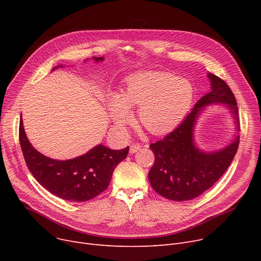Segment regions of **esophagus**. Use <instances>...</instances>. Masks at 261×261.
Wrapping results in <instances>:
<instances>
[{"label":"esophagus","instance_id":"34e87169","mask_svg":"<svg viewBox=\"0 0 261 261\" xmlns=\"http://www.w3.org/2000/svg\"><path fill=\"white\" fill-rule=\"evenodd\" d=\"M140 150H141V146L139 144H132L130 146V153H132V154L140 151Z\"/></svg>","mask_w":261,"mask_h":261}]
</instances>
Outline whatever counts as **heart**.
I'll return each mask as SVG.
<instances>
[{"label": "heart", "mask_w": 261, "mask_h": 261, "mask_svg": "<svg viewBox=\"0 0 261 261\" xmlns=\"http://www.w3.org/2000/svg\"><path fill=\"white\" fill-rule=\"evenodd\" d=\"M194 99V88L186 79L163 71H143L130 76L122 95L108 99L110 117L122 130L133 119L131 107H139L143 126L155 135L172 131L182 121Z\"/></svg>", "instance_id": "obj_1"}]
</instances>
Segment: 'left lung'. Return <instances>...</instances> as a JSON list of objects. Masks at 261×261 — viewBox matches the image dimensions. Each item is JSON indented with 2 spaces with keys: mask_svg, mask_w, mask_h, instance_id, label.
Wrapping results in <instances>:
<instances>
[{
  "mask_svg": "<svg viewBox=\"0 0 261 261\" xmlns=\"http://www.w3.org/2000/svg\"><path fill=\"white\" fill-rule=\"evenodd\" d=\"M211 92L198 100L191 112L171 133L150 145L155 161L148 173L152 188L172 201L195 199L210 189L226 171L239 146L238 108L225 81L207 73ZM211 104H222L234 119V138L225 147L204 152L195 144L194 129L200 113Z\"/></svg>",
  "mask_w": 261,
  "mask_h": 261,
  "instance_id": "left-lung-1",
  "label": "left lung"
}]
</instances>
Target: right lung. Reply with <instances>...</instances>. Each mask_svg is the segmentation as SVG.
I'll use <instances>...</instances> for the list:
<instances>
[{
  "label": "right lung",
  "mask_w": 261,
  "mask_h": 261,
  "mask_svg": "<svg viewBox=\"0 0 261 261\" xmlns=\"http://www.w3.org/2000/svg\"><path fill=\"white\" fill-rule=\"evenodd\" d=\"M103 61V57H93ZM63 65L59 64L53 71ZM19 138L26 165L39 184L50 194L70 202H86L106 190L118 164L127 158L129 147L110 149L101 144L71 160H54L42 153L29 141L21 117Z\"/></svg>",
  "instance_id": "1"
}]
</instances>
